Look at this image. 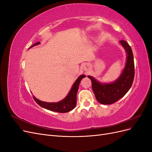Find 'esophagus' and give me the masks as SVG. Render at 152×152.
I'll return each mask as SVG.
<instances>
[{"instance_id": "34e87169", "label": "esophagus", "mask_w": 152, "mask_h": 152, "mask_svg": "<svg viewBox=\"0 0 152 152\" xmlns=\"http://www.w3.org/2000/svg\"><path fill=\"white\" fill-rule=\"evenodd\" d=\"M84 69L85 71H86V70H87V66H85L84 68Z\"/></svg>"}]
</instances>
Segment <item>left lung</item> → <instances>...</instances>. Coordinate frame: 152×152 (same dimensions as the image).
<instances>
[{
    "mask_svg": "<svg viewBox=\"0 0 152 152\" xmlns=\"http://www.w3.org/2000/svg\"><path fill=\"white\" fill-rule=\"evenodd\" d=\"M120 43L127 53L126 66L121 76L115 81L109 84H102L94 77L87 76L91 80L92 88L96 99L103 104H112L122 98L130 89L134 80V63L131 48L125 40H121Z\"/></svg>",
    "mask_w": 152,
    "mask_h": 152,
    "instance_id": "1",
    "label": "left lung"
}]
</instances>
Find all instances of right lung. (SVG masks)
Instances as JSON below:
<instances>
[{"label":"right lung","mask_w":152,"mask_h":152,"mask_svg":"<svg viewBox=\"0 0 152 152\" xmlns=\"http://www.w3.org/2000/svg\"><path fill=\"white\" fill-rule=\"evenodd\" d=\"M40 44V42H36L33 45H31L29 49ZM84 77H86V75H81L80 76L78 77V79L76 80V81L74 82V84L72 86V88L70 92H69L68 94H67V96L63 99H62L60 102H59L58 103H48L42 102V101L37 99L33 96L34 99L35 101V102L39 105H40V107H42V108L47 110H50V111L59 113H66L70 112L75 107L77 104V93L78 91V89H79V86L80 81Z\"/></svg>","instance_id":"1"}]
</instances>
